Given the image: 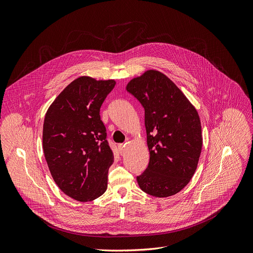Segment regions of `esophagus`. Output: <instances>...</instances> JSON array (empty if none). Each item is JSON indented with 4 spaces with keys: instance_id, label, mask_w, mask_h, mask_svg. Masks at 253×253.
I'll use <instances>...</instances> for the list:
<instances>
[{
    "instance_id": "esophagus-1",
    "label": "esophagus",
    "mask_w": 253,
    "mask_h": 253,
    "mask_svg": "<svg viewBox=\"0 0 253 253\" xmlns=\"http://www.w3.org/2000/svg\"><path fill=\"white\" fill-rule=\"evenodd\" d=\"M119 149H120V154H121L122 156H124V155H125V150H126L125 144H123V143L119 144Z\"/></svg>"
}]
</instances>
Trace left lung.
Listing matches in <instances>:
<instances>
[{"label": "left lung", "instance_id": "obj_1", "mask_svg": "<svg viewBox=\"0 0 253 253\" xmlns=\"http://www.w3.org/2000/svg\"><path fill=\"white\" fill-rule=\"evenodd\" d=\"M126 90L144 109L149 163L136 177L140 189L157 197L179 192L191 179L203 147L195 108L163 73L148 70L129 81Z\"/></svg>", "mask_w": 253, "mask_h": 253}]
</instances>
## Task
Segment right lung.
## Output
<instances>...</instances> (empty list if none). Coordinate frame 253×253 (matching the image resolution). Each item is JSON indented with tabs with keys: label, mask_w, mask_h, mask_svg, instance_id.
<instances>
[{
	"label": "right lung",
	"mask_w": 253,
	"mask_h": 253,
	"mask_svg": "<svg viewBox=\"0 0 253 253\" xmlns=\"http://www.w3.org/2000/svg\"><path fill=\"white\" fill-rule=\"evenodd\" d=\"M115 80L80 77L46 111L42 149L55 182L68 196L84 203L105 193L114 163L99 109Z\"/></svg>",
	"instance_id": "right-lung-1"
}]
</instances>
